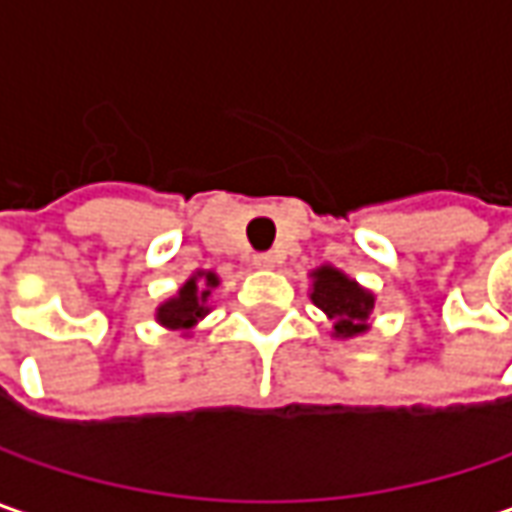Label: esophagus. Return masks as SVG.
<instances>
[{"label": "esophagus", "instance_id": "34e87169", "mask_svg": "<svg viewBox=\"0 0 512 512\" xmlns=\"http://www.w3.org/2000/svg\"><path fill=\"white\" fill-rule=\"evenodd\" d=\"M253 265L262 267V270H273V267L279 265V256L276 253H256L253 256Z\"/></svg>", "mask_w": 512, "mask_h": 512}]
</instances>
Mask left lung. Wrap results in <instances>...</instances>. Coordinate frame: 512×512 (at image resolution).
I'll return each mask as SVG.
<instances>
[{
	"mask_svg": "<svg viewBox=\"0 0 512 512\" xmlns=\"http://www.w3.org/2000/svg\"><path fill=\"white\" fill-rule=\"evenodd\" d=\"M310 302L333 322L336 339H353L370 330L376 293L350 279L339 267L322 265L310 270Z\"/></svg>",
	"mask_w": 512,
	"mask_h": 512,
	"instance_id": "1",
	"label": "left lung"
}]
</instances>
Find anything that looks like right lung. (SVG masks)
Masks as SVG:
<instances>
[{
  "label": "right lung",
  "instance_id": "1",
  "mask_svg": "<svg viewBox=\"0 0 512 512\" xmlns=\"http://www.w3.org/2000/svg\"><path fill=\"white\" fill-rule=\"evenodd\" d=\"M219 285H222V279L213 270L190 273L185 285L156 307V322L165 330H173L182 339H187L190 330L210 313V296H213V290Z\"/></svg>",
  "mask_w": 512,
  "mask_h": 512
}]
</instances>
